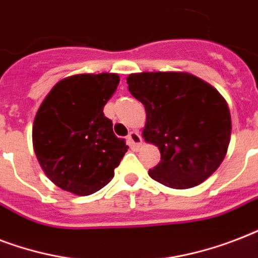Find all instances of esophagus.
<instances>
[{"mask_svg": "<svg viewBox=\"0 0 258 258\" xmlns=\"http://www.w3.org/2000/svg\"><path fill=\"white\" fill-rule=\"evenodd\" d=\"M128 143L131 147H141L142 146V137L137 131H133V133L128 134Z\"/></svg>", "mask_w": 258, "mask_h": 258, "instance_id": "34e87169", "label": "esophagus"}]
</instances>
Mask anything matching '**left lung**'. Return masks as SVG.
Instances as JSON below:
<instances>
[{
	"mask_svg": "<svg viewBox=\"0 0 258 258\" xmlns=\"http://www.w3.org/2000/svg\"><path fill=\"white\" fill-rule=\"evenodd\" d=\"M127 84L145 105L142 137L161 151V161L149 175L179 190L208 179L224 161L232 135L224 96L187 72L131 74Z\"/></svg>",
	"mask_w": 258,
	"mask_h": 258,
	"instance_id": "obj_1",
	"label": "left lung"
}]
</instances>
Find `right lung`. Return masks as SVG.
Segmentation results:
<instances>
[{
	"instance_id": "obj_1",
	"label": "right lung",
	"mask_w": 258,
	"mask_h": 258,
	"mask_svg": "<svg viewBox=\"0 0 258 258\" xmlns=\"http://www.w3.org/2000/svg\"><path fill=\"white\" fill-rule=\"evenodd\" d=\"M117 74H80L54 84L32 128L34 154L45 175L66 191L89 196L113 178L128 146L115 137L103 108L117 86Z\"/></svg>"
}]
</instances>
